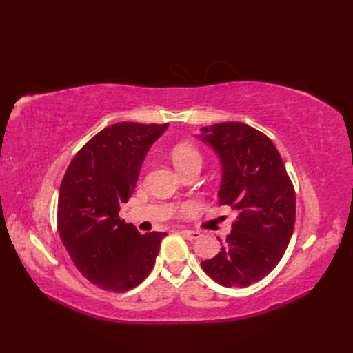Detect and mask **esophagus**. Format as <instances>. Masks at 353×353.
<instances>
[{"label":"esophagus","mask_w":353,"mask_h":353,"mask_svg":"<svg viewBox=\"0 0 353 353\" xmlns=\"http://www.w3.org/2000/svg\"><path fill=\"white\" fill-rule=\"evenodd\" d=\"M181 234H183V236H184L185 239H188L190 241H194V240L200 239V232H199V231H190V230H183V231H181Z\"/></svg>","instance_id":"1"}]
</instances>
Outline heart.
I'll list each match as a JSON object with an SVG mask.
<instances>
[{
	"instance_id": "b5f03b06",
	"label": "heart",
	"mask_w": 353,
	"mask_h": 353,
	"mask_svg": "<svg viewBox=\"0 0 353 353\" xmlns=\"http://www.w3.org/2000/svg\"><path fill=\"white\" fill-rule=\"evenodd\" d=\"M172 160L174 165L179 172H183L188 166L200 163L201 165V154L194 145L191 144H178L172 150Z\"/></svg>"
}]
</instances>
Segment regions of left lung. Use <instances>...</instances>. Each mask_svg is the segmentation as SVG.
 I'll use <instances>...</instances> for the list:
<instances>
[{
	"mask_svg": "<svg viewBox=\"0 0 353 353\" xmlns=\"http://www.w3.org/2000/svg\"><path fill=\"white\" fill-rule=\"evenodd\" d=\"M200 137L222 163L219 205L237 213L225 248L201 268L223 287H248L275 268L290 243L294 187L274 143L254 128L223 122L201 128Z\"/></svg>",
	"mask_w": 353,
	"mask_h": 353,
	"instance_id": "obj_1",
	"label": "left lung"
}]
</instances>
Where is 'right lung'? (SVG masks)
Listing matches in <instances>:
<instances>
[{"mask_svg": "<svg viewBox=\"0 0 353 353\" xmlns=\"http://www.w3.org/2000/svg\"><path fill=\"white\" fill-rule=\"evenodd\" d=\"M168 123L104 128L72 159L63 176L57 230L78 271L105 292L123 293L152 272L166 232L141 236L119 216L150 145Z\"/></svg>", "mask_w": 353, "mask_h": 353, "instance_id": "right-lung-1", "label": "right lung"}]
</instances>
